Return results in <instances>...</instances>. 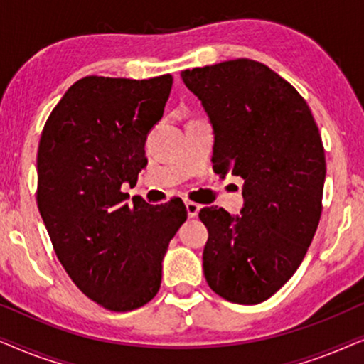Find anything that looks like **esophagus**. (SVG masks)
<instances>
[{"instance_id": "obj_1", "label": "esophagus", "mask_w": 364, "mask_h": 364, "mask_svg": "<svg viewBox=\"0 0 364 364\" xmlns=\"http://www.w3.org/2000/svg\"><path fill=\"white\" fill-rule=\"evenodd\" d=\"M186 208H187V215L191 218L197 217L198 212H200V205H198V203H196V202H192V200H186Z\"/></svg>"}]
</instances>
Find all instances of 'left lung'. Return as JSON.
<instances>
[{
    "label": "left lung",
    "instance_id": "1",
    "mask_svg": "<svg viewBox=\"0 0 364 364\" xmlns=\"http://www.w3.org/2000/svg\"><path fill=\"white\" fill-rule=\"evenodd\" d=\"M213 127V168L242 177V215L202 208L203 275L217 295L257 305L290 280L321 217L325 149L295 87L265 64L233 59L186 69Z\"/></svg>",
    "mask_w": 364,
    "mask_h": 364
}]
</instances>
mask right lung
Listing matches in <instances>:
<instances>
[{
  "mask_svg": "<svg viewBox=\"0 0 364 364\" xmlns=\"http://www.w3.org/2000/svg\"><path fill=\"white\" fill-rule=\"evenodd\" d=\"M172 76H87L44 124L36 200L54 252L87 298L131 311L157 295L168 242L187 220L181 198L127 202L122 183L147 166V134L161 121Z\"/></svg>",
  "mask_w": 364,
  "mask_h": 364,
  "instance_id": "1",
  "label": "right lung"
}]
</instances>
